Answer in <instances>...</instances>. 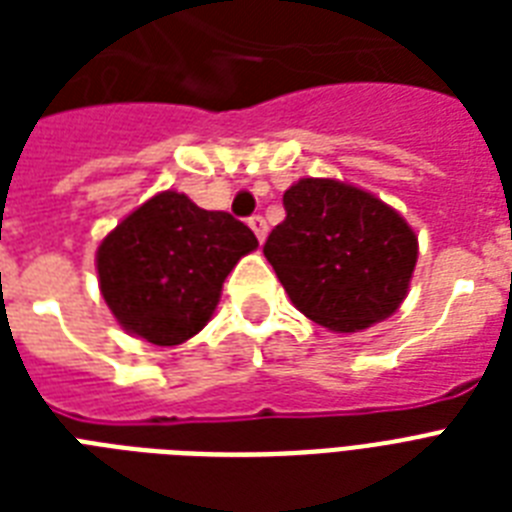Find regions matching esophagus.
<instances>
[{"label": "esophagus", "instance_id": "esophagus-1", "mask_svg": "<svg viewBox=\"0 0 512 512\" xmlns=\"http://www.w3.org/2000/svg\"><path fill=\"white\" fill-rule=\"evenodd\" d=\"M249 228L255 231L257 241L263 244L265 236H268V223H265V217L263 215H252V217H249Z\"/></svg>", "mask_w": 512, "mask_h": 512}]
</instances>
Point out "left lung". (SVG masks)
Returning <instances> with one entry per match:
<instances>
[{
    "mask_svg": "<svg viewBox=\"0 0 512 512\" xmlns=\"http://www.w3.org/2000/svg\"><path fill=\"white\" fill-rule=\"evenodd\" d=\"M284 209L263 252L297 311L340 335L398 311L417 233L396 209L335 177H300L284 191Z\"/></svg>",
    "mask_w": 512,
    "mask_h": 512,
    "instance_id": "1",
    "label": "left lung"
}]
</instances>
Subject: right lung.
Returning a JSON list of instances; mask_svg holds the SVG:
<instances>
[{"mask_svg": "<svg viewBox=\"0 0 512 512\" xmlns=\"http://www.w3.org/2000/svg\"><path fill=\"white\" fill-rule=\"evenodd\" d=\"M255 249V233L241 220L162 191L100 241V295L124 332L180 345L207 327L225 276Z\"/></svg>", "mask_w": 512, "mask_h": 512, "instance_id": "add662e5", "label": "right lung"}]
</instances>
